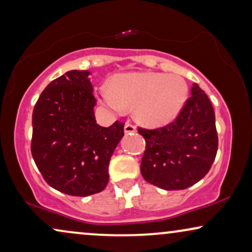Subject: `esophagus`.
<instances>
[{
  "mask_svg": "<svg viewBox=\"0 0 252 252\" xmlns=\"http://www.w3.org/2000/svg\"><path fill=\"white\" fill-rule=\"evenodd\" d=\"M124 132L126 133L136 132V126H132L131 123H126V126H124Z\"/></svg>",
  "mask_w": 252,
  "mask_h": 252,
  "instance_id": "obj_1",
  "label": "esophagus"
}]
</instances>
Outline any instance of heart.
Returning a JSON list of instances; mask_svg holds the SVG:
<instances>
[{
    "label": "heart",
    "instance_id": "1",
    "mask_svg": "<svg viewBox=\"0 0 252 252\" xmlns=\"http://www.w3.org/2000/svg\"><path fill=\"white\" fill-rule=\"evenodd\" d=\"M101 100L116 113L135 108V116L148 126H161L177 119L189 98V87L179 75L158 72L117 74L98 91Z\"/></svg>",
    "mask_w": 252,
    "mask_h": 252
}]
</instances>
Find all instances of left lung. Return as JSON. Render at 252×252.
Returning a JSON list of instances; mask_svg holds the SVG:
<instances>
[{
    "label": "left lung",
    "mask_w": 252,
    "mask_h": 252,
    "mask_svg": "<svg viewBox=\"0 0 252 252\" xmlns=\"http://www.w3.org/2000/svg\"><path fill=\"white\" fill-rule=\"evenodd\" d=\"M176 121L164 128L138 129L145 138L141 173L166 190L193 186L208 173L218 152L215 113L205 92L193 84Z\"/></svg>",
    "instance_id": "left-lung-1"
}]
</instances>
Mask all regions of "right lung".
Instances as JSON below:
<instances>
[{
  "mask_svg": "<svg viewBox=\"0 0 252 252\" xmlns=\"http://www.w3.org/2000/svg\"><path fill=\"white\" fill-rule=\"evenodd\" d=\"M89 71L66 72L44 89L32 114L31 152L51 187L74 196L106 189L113 152L124 136V123L109 128L95 121Z\"/></svg>",
  "mask_w": 252,
  "mask_h": 252,
  "instance_id": "right-lung-1",
  "label": "right lung"
}]
</instances>
